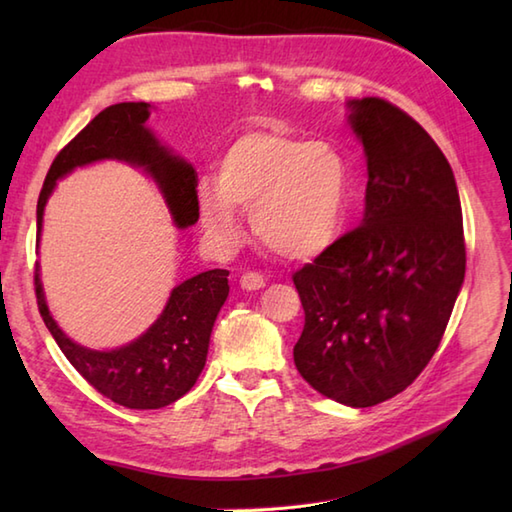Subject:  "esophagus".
I'll return each instance as SVG.
<instances>
[{
    "label": "esophagus",
    "mask_w": 512,
    "mask_h": 512,
    "mask_svg": "<svg viewBox=\"0 0 512 512\" xmlns=\"http://www.w3.org/2000/svg\"><path fill=\"white\" fill-rule=\"evenodd\" d=\"M239 286H242L244 290H259L266 286V279L259 273H244L242 279H239Z\"/></svg>",
    "instance_id": "1"
}]
</instances>
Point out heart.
<instances>
[{
	"mask_svg": "<svg viewBox=\"0 0 512 512\" xmlns=\"http://www.w3.org/2000/svg\"><path fill=\"white\" fill-rule=\"evenodd\" d=\"M350 165L339 147L275 129L239 134L220 158L217 182L198 184V213L215 246L244 237L242 211L268 250L310 262L339 242L350 215Z\"/></svg>",
	"mask_w": 512,
	"mask_h": 512,
	"instance_id": "heart-1",
	"label": "heart"
}]
</instances>
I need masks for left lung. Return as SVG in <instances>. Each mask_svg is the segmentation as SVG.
I'll return each instance as SVG.
<instances>
[{"label": "left lung", "instance_id": "left-lung-1", "mask_svg": "<svg viewBox=\"0 0 512 512\" xmlns=\"http://www.w3.org/2000/svg\"><path fill=\"white\" fill-rule=\"evenodd\" d=\"M367 162L361 226L297 270L306 325L295 365L325 398L374 407L436 354L464 284L462 206L451 165L383 99L347 101Z\"/></svg>", "mask_w": 512, "mask_h": 512}]
</instances>
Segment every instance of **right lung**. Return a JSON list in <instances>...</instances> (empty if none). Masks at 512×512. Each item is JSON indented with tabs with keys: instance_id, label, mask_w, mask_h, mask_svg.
<instances>
[{
	"instance_id": "1",
	"label": "right lung",
	"mask_w": 512,
	"mask_h": 512,
	"mask_svg": "<svg viewBox=\"0 0 512 512\" xmlns=\"http://www.w3.org/2000/svg\"><path fill=\"white\" fill-rule=\"evenodd\" d=\"M151 110L154 107L149 103L107 107L59 151L37 202V244L41 242L43 213L57 182L74 169L103 160L125 162L143 171L158 187L176 228L198 222V180L193 165L160 143L147 125ZM35 290L43 323L76 372L116 405L160 409L187 394L202 374L215 319L228 297V270L213 268L182 281L171 290L158 319L138 339L114 350H92L59 328L48 308L39 264Z\"/></svg>"
}]
</instances>
